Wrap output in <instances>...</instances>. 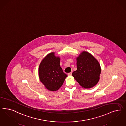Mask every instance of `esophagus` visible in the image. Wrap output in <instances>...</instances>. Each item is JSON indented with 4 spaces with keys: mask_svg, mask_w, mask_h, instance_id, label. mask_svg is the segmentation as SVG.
Here are the masks:
<instances>
[{
    "mask_svg": "<svg viewBox=\"0 0 126 126\" xmlns=\"http://www.w3.org/2000/svg\"><path fill=\"white\" fill-rule=\"evenodd\" d=\"M72 72H70V73H68V74H67V75H68V76H71V75H72Z\"/></svg>",
    "mask_w": 126,
    "mask_h": 126,
    "instance_id": "34e87169",
    "label": "esophagus"
}]
</instances>
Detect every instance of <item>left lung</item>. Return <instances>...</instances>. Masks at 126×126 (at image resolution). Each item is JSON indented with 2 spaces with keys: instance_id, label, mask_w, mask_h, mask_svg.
Masks as SVG:
<instances>
[{
  "instance_id": "1",
  "label": "left lung",
  "mask_w": 126,
  "mask_h": 126,
  "mask_svg": "<svg viewBox=\"0 0 126 126\" xmlns=\"http://www.w3.org/2000/svg\"><path fill=\"white\" fill-rule=\"evenodd\" d=\"M77 66L72 76L81 86L90 88L98 83L101 69L99 62L91 54L83 52L77 59Z\"/></svg>"
}]
</instances>
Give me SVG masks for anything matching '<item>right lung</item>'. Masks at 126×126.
Here are the masks:
<instances>
[{
  "label": "right lung",
  "mask_w": 126,
  "mask_h": 126,
  "mask_svg": "<svg viewBox=\"0 0 126 126\" xmlns=\"http://www.w3.org/2000/svg\"><path fill=\"white\" fill-rule=\"evenodd\" d=\"M60 59L54 53L48 54L41 62L39 68L41 82L48 90H58L63 84L67 75L60 65Z\"/></svg>",
  "instance_id": "right-lung-1"
}]
</instances>
